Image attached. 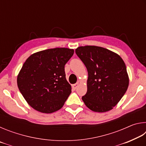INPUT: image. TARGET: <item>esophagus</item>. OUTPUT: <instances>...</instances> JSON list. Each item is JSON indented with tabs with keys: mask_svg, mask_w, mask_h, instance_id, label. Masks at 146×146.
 <instances>
[{
	"mask_svg": "<svg viewBox=\"0 0 146 146\" xmlns=\"http://www.w3.org/2000/svg\"><path fill=\"white\" fill-rule=\"evenodd\" d=\"M78 84H79V83L78 82H76V84H73L72 85V88L74 89V90H76V88L78 87Z\"/></svg>",
	"mask_w": 146,
	"mask_h": 146,
	"instance_id": "esophagus-1",
	"label": "esophagus"
}]
</instances>
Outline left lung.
Wrapping results in <instances>:
<instances>
[{"instance_id": "8db88e82", "label": "left lung", "mask_w": 146, "mask_h": 146, "mask_svg": "<svg viewBox=\"0 0 146 146\" xmlns=\"http://www.w3.org/2000/svg\"><path fill=\"white\" fill-rule=\"evenodd\" d=\"M75 53L87 68L88 90L82 99L93 111L112 110L129 86L126 66L122 58L108 49L95 46H80Z\"/></svg>"}]
</instances>
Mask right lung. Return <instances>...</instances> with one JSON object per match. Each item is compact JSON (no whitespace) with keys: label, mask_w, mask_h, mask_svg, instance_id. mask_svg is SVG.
Returning <instances> with one entry per match:
<instances>
[{"label":"right lung","mask_w":146,"mask_h":146,"mask_svg":"<svg viewBox=\"0 0 146 146\" xmlns=\"http://www.w3.org/2000/svg\"><path fill=\"white\" fill-rule=\"evenodd\" d=\"M73 49L56 48L33 53L17 76L19 91L28 104L38 111L51 113L62 108L71 93L64 66Z\"/></svg>","instance_id":"1"}]
</instances>
